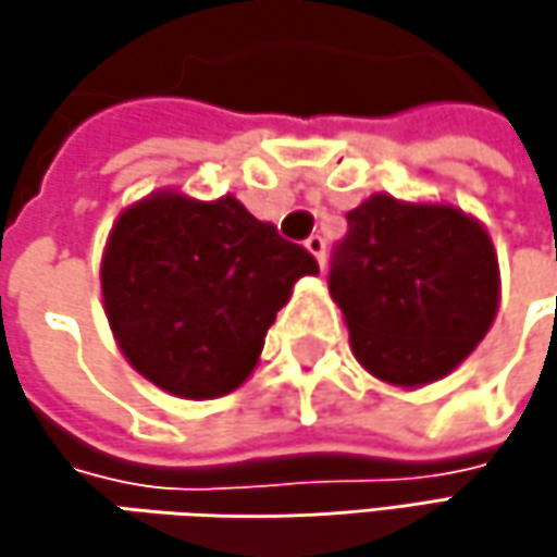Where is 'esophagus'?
Listing matches in <instances>:
<instances>
[{
    "instance_id": "esophagus-1",
    "label": "esophagus",
    "mask_w": 557,
    "mask_h": 557,
    "mask_svg": "<svg viewBox=\"0 0 557 557\" xmlns=\"http://www.w3.org/2000/svg\"><path fill=\"white\" fill-rule=\"evenodd\" d=\"M306 248H309V255L319 261V268H325V238H322V235H309V238H306Z\"/></svg>"
}]
</instances>
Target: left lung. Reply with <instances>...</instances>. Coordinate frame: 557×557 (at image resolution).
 <instances>
[{
	"label": "left lung",
	"instance_id": "1",
	"mask_svg": "<svg viewBox=\"0 0 557 557\" xmlns=\"http://www.w3.org/2000/svg\"><path fill=\"white\" fill-rule=\"evenodd\" d=\"M329 289L355 358L387 384L419 387L451 374L487 335L500 271L491 235L465 212L371 196L348 212Z\"/></svg>",
	"mask_w": 557,
	"mask_h": 557
}]
</instances>
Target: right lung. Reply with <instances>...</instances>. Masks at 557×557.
<instances>
[{
	"label": "right lung",
	"mask_w": 557,
	"mask_h": 557,
	"mask_svg": "<svg viewBox=\"0 0 557 557\" xmlns=\"http://www.w3.org/2000/svg\"><path fill=\"white\" fill-rule=\"evenodd\" d=\"M315 258L235 196L158 193L125 209L102 258L109 325L138 374L186 399L232 393Z\"/></svg>",
	"instance_id": "1"
}]
</instances>
